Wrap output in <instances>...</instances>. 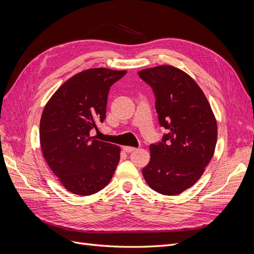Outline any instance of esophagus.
Segmentation results:
<instances>
[{
  "instance_id": "1",
  "label": "esophagus",
  "mask_w": 254,
  "mask_h": 254,
  "mask_svg": "<svg viewBox=\"0 0 254 254\" xmlns=\"http://www.w3.org/2000/svg\"><path fill=\"white\" fill-rule=\"evenodd\" d=\"M135 150H136V149L133 148V146H129V145H125V146H124V151L127 152V153H130V152H133V151H135Z\"/></svg>"
}]
</instances>
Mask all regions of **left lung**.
<instances>
[{"instance_id":"obj_1","label":"left lung","mask_w":254,"mask_h":254,"mask_svg":"<svg viewBox=\"0 0 254 254\" xmlns=\"http://www.w3.org/2000/svg\"><path fill=\"white\" fill-rule=\"evenodd\" d=\"M153 87L159 124L168 129L142 174L154 191L173 196L191 188L215 151L217 122L202 89L184 70L159 65L138 71Z\"/></svg>"}]
</instances>
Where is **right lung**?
I'll return each instance as SVG.
<instances>
[{"label":"right lung","instance_id":"obj_1","mask_svg":"<svg viewBox=\"0 0 254 254\" xmlns=\"http://www.w3.org/2000/svg\"><path fill=\"white\" fill-rule=\"evenodd\" d=\"M127 70L98 67L76 73L57 89L40 120L43 156L61 185L72 194L102 190L120 160V146L89 132L103 122L110 87Z\"/></svg>","mask_w":254,"mask_h":254}]
</instances>
